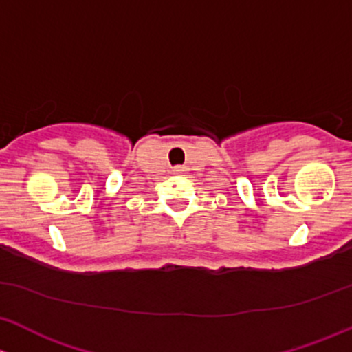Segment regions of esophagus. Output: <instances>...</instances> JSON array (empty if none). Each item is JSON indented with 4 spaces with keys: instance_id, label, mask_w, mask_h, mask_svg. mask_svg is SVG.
<instances>
[{
    "instance_id": "obj_1",
    "label": "esophagus",
    "mask_w": 352,
    "mask_h": 352,
    "mask_svg": "<svg viewBox=\"0 0 352 352\" xmlns=\"http://www.w3.org/2000/svg\"><path fill=\"white\" fill-rule=\"evenodd\" d=\"M183 171H184L183 168H175V173H176V175H181V173H183Z\"/></svg>"
}]
</instances>
